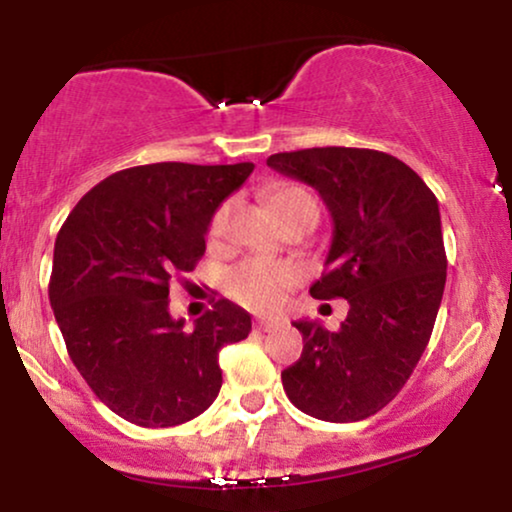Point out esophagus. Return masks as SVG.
I'll return each instance as SVG.
<instances>
[{
  "label": "esophagus",
  "mask_w": 512,
  "mask_h": 512,
  "mask_svg": "<svg viewBox=\"0 0 512 512\" xmlns=\"http://www.w3.org/2000/svg\"><path fill=\"white\" fill-rule=\"evenodd\" d=\"M279 327H281L279 320H257L255 322V330H260V332H274V330H279Z\"/></svg>",
  "instance_id": "1"
}]
</instances>
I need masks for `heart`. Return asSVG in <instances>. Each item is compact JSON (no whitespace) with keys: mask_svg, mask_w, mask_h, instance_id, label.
Returning a JSON list of instances; mask_svg holds the SVG:
<instances>
[{"mask_svg":"<svg viewBox=\"0 0 512 512\" xmlns=\"http://www.w3.org/2000/svg\"><path fill=\"white\" fill-rule=\"evenodd\" d=\"M267 207L276 219L286 221L289 216L303 209H317L315 199L296 185H274L267 190ZM231 204H221L214 211L207 226L209 245H219L226 236ZM298 279V272L291 264L269 260H245L226 274V291L233 301L250 310H272L279 305L281 293Z\"/></svg>","mask_w":512,"mask_h":512,"instance_id":"heart-1","label":"heart"}]
</instances>
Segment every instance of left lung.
<instances>
[{
  "instance_id": "left-lung-1",
  "label": "left lung",
  "mask_w": 512,
  "mask_h": 512,
  "mask_svg": "<svg viewBox=\"0 0 512 512\" xmlns=\"http://www.w3.org/2000/svg\"><path fill=\"white\" fill-rule=\"evenodd\" d=\"M267 166L325 199L334 236L310 296L349 301L337 332L293 322L303 354L281 383L315 419H368L397 397L436 325L448 269L438 199L407 163L373 149L284 151Z\"/></svg>"
}]
</instances>
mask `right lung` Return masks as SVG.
I'll use <instances>...</instances> for the list:
<instances>
[{
	"instance_id": "obj_1",
	"label": "right lung",
	"mask_w": 512,
	"mask_h": 512,
	"mask_svg": "<svg viewBox=\"0 0 512 512\" xmlns=\"http://www.w3.org/2000/svg\"><path fill=\"white\" fill-rule=\"evenodd\" d=\"M252 163H149L98 182L62 223L50 305L69 358L105 407L144 428L185 424L221 390L219 351L252 330L219 298L185 330L168 313L173 279L202 260L209 219Z\"/></svg>"
}]
</instances>
